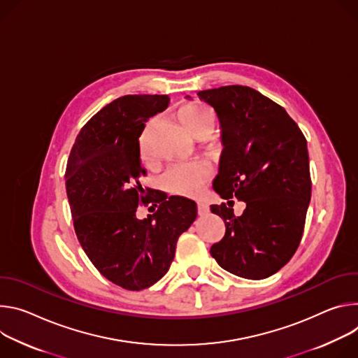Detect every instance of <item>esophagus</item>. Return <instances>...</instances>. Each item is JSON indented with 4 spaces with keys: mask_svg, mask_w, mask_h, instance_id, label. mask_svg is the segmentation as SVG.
Listing matches in <instances>:
<instances>
[{
    "mask_svg": "<svg viewBox=\"0 0 358 358\" xmlns=\"http://www.w3.org/2000/svg\"><path fill=\"white\" fill-rule=\"evenodd\" d=\"M197 213H199L201 216H205L209 213V206L203 202H197Z\"/></svg>",
    "mask_w": 358,
    "mask_h": 358,
    "instance_id": "1",
    "label": "esophagus"
}]
</instances>
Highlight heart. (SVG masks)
I'll return each mask as SVG.
<instances>
[{
    "label": "heart",
    "instance_id": "obj_1",
    "mask_svg": "<svg viewBox=\"0 0 358 358\" xmlns=\"http://www.w3.org/2000/svg\"><path fill=\"white\" fill-rule=\"evenodd\" d=\"M178 116L187 132L196 138H205L210 135L215 128V113L209 106L203 103H186L179 109ZM155 124V117L149 119L141 135V146L143 155H148L146 138ZM209 176L210 172L203 164H179L169 169L166 175V185L169 190L176 194L196 196L201 193Z\"/></svg>",
    "mask_w": 358,
    "mask_h": 358
}]
</instances>
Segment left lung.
<instances>
[{"label": "left lung", "instance_id": "left-lung-1", "mask_svg": "<svg viewBox=\"0 0 358 358\" xmlns=\"http://www.w3.org/2000/svg\"><path fill=\"white\" fill-rule=\"evenodd\" d=\"M222 125L224 149L215 190L246 209L212 205L226 233L210 248L217 264L243 279L279 271L296 253L311 196L307 141L283 106L253 88L227 85L197 92ZM231 202V201H230Z\"/></svg>", "mask_w": 358, "mask_h": 358}]
</instances>
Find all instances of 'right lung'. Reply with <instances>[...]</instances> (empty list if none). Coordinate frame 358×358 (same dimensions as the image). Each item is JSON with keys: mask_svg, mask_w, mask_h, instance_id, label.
<instances>
[{"mask_svg": "<svg viewBox=\"0 0 358 358\" xmlns=\"http://www.w3.org/2000/svg\"><path fill=\"white\" fill-rule=\"evenodd\" d=\"M166 95H125L96 112L71 149L65 185L73 229L84 252L109 282L138 292L161 280L178 237L196 219V203L142 187L145 122L168 106ZM138 204L158 209L143 221ZM155 210V209H153Z\"/></svg>", "mask_w": 358, "mask_h": 358, "instance_id": "add662e5", "label": "right lung"}]
</instances>
